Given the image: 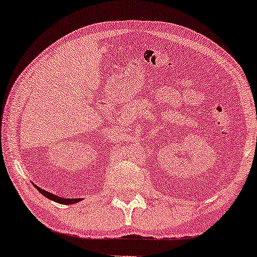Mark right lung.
Returning a JSON list of instances; mask_svg holds the SVG:
<instances>
[{
	"label": "right lung",
	"instance_id": "right-lung-1",
	"mask_svg": "<svg viewBox=\"0 0 257 257\" xmlns=\"http://www.w3.org/2000/svg\"><path fill=\"white\" fill-rule=\"evenodd\" d=\"M34 186H35V188L38 189V192L42 193V195L45 196V198H48L49 200H52V201H56L58 203H63V205H72V203H77L78 201H80V200H82V199H65V198H62V196L55 195L50 192L44 191V189L40 188L36 185H34Z\"/></svg>",
	"mask_w": 257,
	"mask_h": 257
}]
</instances>
